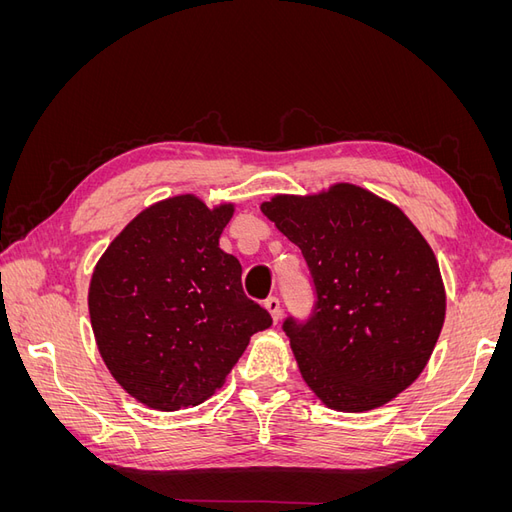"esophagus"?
<instances>
[{
	"label": "esophagus",
	"instance_id": "esophagus-1",
	"mask_svg": "<svg viewBox=\"0 0 512 512\" xmlns=\"http://www.w3.org/2000/svg\"><path fill=\"white\" fill-rule=\"evenodd\" d=\"M265 307L269 309V314H271V318L277 322L280 320V316H282V303H280V299L277 297H269L267 301H265Z\"/></svg>",
	"mask_w": 512,
	"mask_h": 512
}]
</instances>
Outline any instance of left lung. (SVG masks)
<instances>
[{
	"label": "left lung",
	"instance_id": "obj_1",
	"mask_svg": "<svg viewBox=\"0 0 512 512\" xmlns=\"http://www.w3.org/2000/svg\"><path fill=\"white\" fill-rule=\"evenodd\" d=\"M299 245L312 312L288 316L303 380L333 410L365 412L418 378L442 331L436 256L395 205L350 183L260 207Z\"/></svg>",
	"mask_w": 512,
	"mask_h": 512
}]
</instances>
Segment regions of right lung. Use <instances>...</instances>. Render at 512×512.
Returning a JSON list of instances; mask_svg holds the SVG:
<instances>
[{"label":"right lung","mask_w":512,"mask_h":512,"mask_svg":"<svg viewBox=\"0 0 512 512\" xmlns=\"http://www.w3.org/2000/svg\"><path fill=\"white\" fill-rule=\"evenodd\" d=\"M232 207L175 196L138 213L96 265L89 316L106 367L141 404L198 406L224 384L271 314L220 250Z\"/></svg>","instance_id":"add662e5"}]
</instances>
